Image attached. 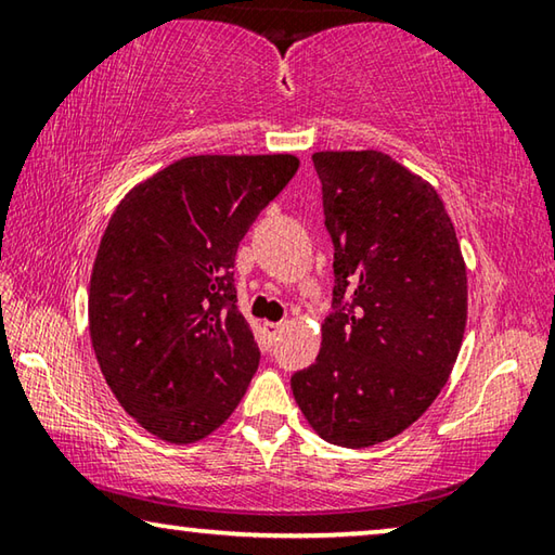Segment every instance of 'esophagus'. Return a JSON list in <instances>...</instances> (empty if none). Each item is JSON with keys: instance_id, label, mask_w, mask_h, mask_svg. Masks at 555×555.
Listing matches in <instances>:
<instances>
[{"instance_id": "1", "label": "esophagus", "mask_w": 555, "mask_h": 555, "mask_svg": "<svg viewBox=\"0 0 555 555\" xmlns=\"http://www.w3.org/2000/svg\"><path fill=\"white\" fill-rule=\"evenodd\" d=\"M261 333H264V343L271 345L276 340V335L281 333V325L279 323H264V325H261Z\"/></svg>"}]
</instances>
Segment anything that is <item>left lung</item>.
<instances>
[{"label":"left lung","mask_w":555,"mask_h":555,"mask_svg":"<svg viewBox=\"0 0 555 555\" xmlns=\"http://www.w3.org/2000/svg\"><path fill=\"white\" fill-rule=\"evenodd\" d=\"M331 232L333 313L315 362L291 377L333 446L406 430L448 382L467 321V271L443 201L382 152H318Z\"/></svg>","instance_id":"obj_1"}]
</instances>
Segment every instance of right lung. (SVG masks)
Masks as SVG:
<instances>
[{
	"label": "right lung",
	"mask_w": 555,
	"mask_h": 555,
	"mask_svg": "<svg viewBox=\"0 0 555 555\" xmlns=\"http://www.w3.org/2000/svg\"><path fill=\"white\" fill-rule=\"evenodd\" d=\"M296 171L291 154L185 156L109 218L90 276L92 350L149 434L195 443L247 391L259 347L237 308L234 255Z\"/></svg>",
	"instance_id": "right-lung-1"
}]
</instances>
